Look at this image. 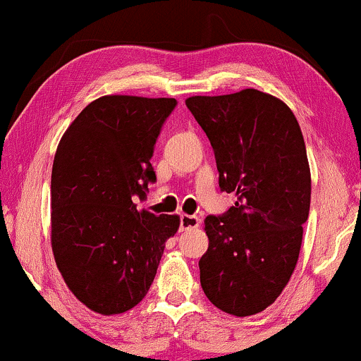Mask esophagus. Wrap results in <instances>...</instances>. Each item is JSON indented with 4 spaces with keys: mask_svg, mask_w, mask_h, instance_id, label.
I'll return each instance as SVG.
<instances>
[{
    "mask_svg": "<svg viewBox=\"0 0 361 361\" xmlns=\"http://www.w3.org/2000/svg\"><path fill=\"white\" fill-rule=\"evenodd\" d=\"M198 225H200V219L197 215H181V219H180L181 232H185V230L198 228Z\"/></svg>",
    "mask_w": 361,
    "mask_h": 361,
    "instance_id": "1",
    "label": "esophagus"
}]
</instances>
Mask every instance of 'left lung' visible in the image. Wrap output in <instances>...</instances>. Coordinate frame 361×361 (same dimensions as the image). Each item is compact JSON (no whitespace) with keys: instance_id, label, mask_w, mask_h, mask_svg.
Masks as SVG:
<instances>
[{"instance_id":"1","label":"left lung","mask_w":361,"mask_h":361,"mask_svg":"<svg viewBox=\"0 0 361 361\" xmlns=\"http://www.w3.org/2000/svg\"><path fill=\"white\" fill-rule=\"evenodd\" d=\"M186 107L214 147L220 190L237 195L205 219L200 282L219 310L255 314L279 298L301 250L311 203L305 137L284 102L255 89L195 95Z\"/></svg>"}]
</instances>
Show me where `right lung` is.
<instances>
[{
  "instance_id": "right-lung-1",
  "label": "right lung",
  "mask_w": 361,
  "mask_h": 361,
  "mask_svg": "<svg viewBox=\"0 0 361 361\" xmlns=\"http://www.w3.org/2000/svg\"><path fill=\"white\" fill-rule=\"evenodd\" d=\"M176 99L104 95L60 139L51 168V249L68 289L99 314L142 301L178 215L137 210L154 145Z\"/></svg>"
}]
</instances>
